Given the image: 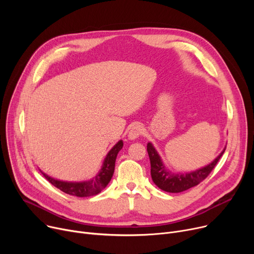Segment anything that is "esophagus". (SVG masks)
Wrapping results in <instances>:
<instances>
[{"label": "esophagus", "mask_w": 254, "mask_h": 254, "mask_svg": "<svg viewBox=\"0 0 254 254\" xmlns=\"http://www.w3.org/2000/svg\"><path fill=\"white\" fill-rule=\"evenodd\" d=\"M142 132H143V127L140 125H136L129 129L127 137L129 140H136L142 135Z\"/></svg>", "instance_id": "obj_1"}]
</instances>
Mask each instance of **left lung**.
I'll use <instances>...</instances> for the list:
<instances>
[{"label": "left lung", "mask_w": 254, "mask_h": 254, "mask_svg": "<svg viewBox=\"0 0 254 254\" xmlns=\"http://www.w3.org/2000/svg\"><path fill=\"white\" fill-rule=\"evenodd\" d=\"M225 147L214 161H212L209 165L183 174V173H173L170 171L165 166L164 162L162 161V157L159 156L152 143L149 142L147 143V152L150 159V173L152 181L158 189L167 192L177 193L188 190L197 185L199 182H202L210 174L211 171L214 169L220 157L224 153Z\"/></svg>", "instance_id": "obj_1"}]
</instances>
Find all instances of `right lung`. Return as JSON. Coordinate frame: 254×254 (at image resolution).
I'll return each instance as SVG.
<instances>
[{
  "label": "right lung",
  "instance_id": "right-lung-1",
  "mask_svg": "<svg viewBox=\"0 0 254 254\" xmlns=\"http://www.w3.org/2000/svg\"><path fill=\"white\" fill-rule=\"evenodd\" d=\"M123 146H124L123 140H119L111 148V150L107 153L100 172L92 179L87 180V181H80V182L63 181V180L55 179V178L48 176L41 170H40V172L42 173L43 176L52 185H55L56 188H58L59 190H61L62 191L65 192V193L79 196V197L95 195V194H98L99 192H101L110 182V180L113 176V173H114L116 156H117L118 152L122 150Z\"/></svg>",
  "mask_w": 254,
  "mask_h": 254
}]
</instances>
